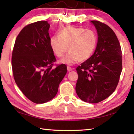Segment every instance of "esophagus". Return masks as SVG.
I'll return each instance as SVG.
<instances>
[{"instance_id":"1","label":"esophagus","mask_w":134,"mask_h":134,"mask_svg":"<svg viewBox=\"0 0 134 134\" xmlns=\"http://www.w3.org/2000/svg\"><path fill=\"white\" fill-rule=\"evenodd\" d=\"M67 71H71V70H72V69H71V68L70 67V66H67Z\"/></svg>"}]
</instances>
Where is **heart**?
Instances as JSON below:
<instances>
[{
	"label": "heart",
	"instance_id": "b5f03b06",
	"mask_svg": "<svg viewBox=\"0 0 134 134\" xmlns=\"http://www.w3.org/2000/svg\"><path fill=\"white\" fill-rule=\"evenodd\" d=\"M97 42L96 33L91 29L67 26L58 32V36H53L49 44L53 53L58 57H62L69 51L60 62L72 65L79 60H88L93 54Z\"/></svg>",
	"mask_w": 134,
	"mask_h": 134
}]
</instances>
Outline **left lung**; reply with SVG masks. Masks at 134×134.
I'll return each instance as SVG.
<instances>
[{"mask_svg":"<svg viewBox=\"0 0 134 134\" xmlns=\"http://www.w3.org/2000/svg\"><path fill=\"white\" fill-rule=\"evenodd\" d=\"M90 22L96 29V48L90 57L77 67L79 78L77 94L86 102L96 103L107 98L116 89L121 75V45L113 31L97 21Z\"/></svg>","mask_w":134,"mask_h":134,"instance_id":"8db88e82","label":"left lung"}]
</instances>
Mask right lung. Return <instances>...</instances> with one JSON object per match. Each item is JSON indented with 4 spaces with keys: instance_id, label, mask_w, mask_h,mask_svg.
I'll return each instance as SVG.
<instances>
[{
    "instance_id": "obj_1",
    "label": "right lung",
    "mask_w": 134,
    "mask_h": 134,
    "mask_svg": "<svg viewBox=\"0 0 134 134\" xmlns=\"http://www.w3.org/2000/svg\"><path fill=\"white\" fill-rule=\"evenodd\" d=\"M49 26L45 21L25 26L16 39L12 52L15 82L25 96L35 103L53 99L67 73L65 64L53 68L56 59L49 44Z\"/></svg>"
}]
</instances>
